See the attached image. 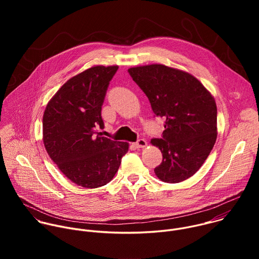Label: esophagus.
Masks as SVG:
<instances>
[{
	"mask_svg": "<svg viewBox=\"0 0 259 259\" xmlns=\"http://www.w3.org/2000/svg\"><path fill=\"white\" fill-rule=\"evenodd\" d=\"M146 144H147L146 140L143 139V138H140V139H138V140L134 143V146L136 147V149H140V147H145Z\"/></svg>",
	"mask_w": 259,
	"mask_h": 259,
	"instance_id": "1",
	"label": "esophagus"
}]
</instances>
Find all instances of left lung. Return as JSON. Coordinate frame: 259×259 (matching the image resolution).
Wrapping results in <instances>:
<instances>
[{"label":"left lung","mask_w":259,"mask_h":259,"mask_svg":"<svg viewBox=\"0 0 259 259\" xmlns=\"http://www.w3.org/2000/svg\"><path fill=\"white\" fill-rule=\"evenodd\" d=\"M149 98L156 116L165 119L162 138L151 143L163 161L155 168L159 179L177 183L204 164L217 138V107L212 94L191 73L164 64L128 69Z\"/></svg>","instance_id":"1"}]
</instances>
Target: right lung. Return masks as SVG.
<instances>
[{
  "mask_svg": "<svg viewBox=\"0 0 259 259\" xmlns=\"http://www.w3.org/2000/svg\"><path fill=\"white\" fill-rule=\"evenodd\" d=\"M118 65H95L67 80L48 102L43 142L51 160L73 183L105 186L117 173L129 143L102 136L101 105Z\"/></svg>",
  "mask_w": 259,
  "mask_h": 259,
  "instance_id": "right-lung-1",
  "label": "right lung"
}]
</instances>
